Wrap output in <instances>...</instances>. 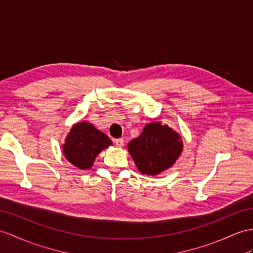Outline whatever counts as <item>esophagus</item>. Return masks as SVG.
Here are the masks:
<instances>
[{"label":"esophagus","instance_id":"esophagus-1","mask_svg":"<svg viewBox=\"0 0 253 253\" xmlns=\"http://www.w3.org/2000/svg\"><path fill=\"white\" fill-rule=\"evenodd\" d=\"M115 144H116L117 147H122L123 145H125V140H123V138L115 139Z\"/></svg>","mask_w":253,"mask_h":253}]
</instances>
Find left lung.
Returning a JSON list of instances; mask_svg holds the SVG:
<instances>
[{
  "label": "left lung",
  "instance_id": "8db88e82",
  "mask_svg": "<svg viewBox=\"0 0 253 253\" xmlns=\"http://www.w3.org/2000/svg\"><path fill=\"white\" fill-rule=\"evenodd\" d=\"M183 144L180 135L168 125L150 122L138 137L127 145L141 174L156 176L169 169L179 158Z\"/></svg>",
  "mask_w": 253,
  "mask_h": 253
}]
</instances>
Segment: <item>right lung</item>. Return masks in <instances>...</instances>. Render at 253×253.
I'll list each match as a JSON object with an SVG mask.
<instances>
[{"label":"right lung","instance_id":"obj_1","mask_svg":"<svg viewBox=\"0 0 253 253\" xmlns=\"http://www.w3.org/2000/svg\"><path fill=\"white\" fill-rule=\"evenodd\" d=\"M113 145L106 134L98 131L92 123L77 122L67 134L63 153L67 161L79 169H88L93 165L96 156Z\"/></svg>","mask_w":253,"mask_h":253}]
</instances>
